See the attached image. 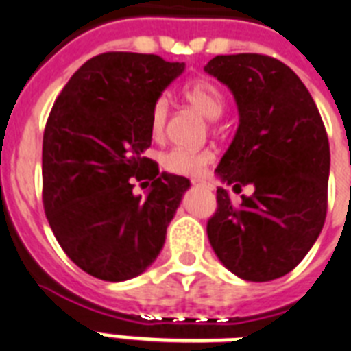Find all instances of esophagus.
<instances>
[{
  "instance_id": "34e87169",
  "label": "esophagus",
  "mask_w": 351,
  "mask_h": 351,
  "mask_svg": "<svg viewBox=\"0 0 351 351\" xmlns=\"http://www.w3.org/2000/svg\"><path fill=\"white\" fill-rule=\"evenodd\" d=\"M191 184L200 185V187H209V184H207L205 180H200V178H193V180H191Z\"/></svg>"
}]
</instances>
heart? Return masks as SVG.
Wrapping results in <instances>:
<instances>
[{"mask_svg": "<svg viewBox=\"0 0 351 351\" xmlns=\"http://www.w3.org/2000/svg\"><path fill=\"white\" fill-rule=\"evenodd\" d=\"M184 97L191 106L196 108L202 115L209 121L220 119L225 110V97L221 90L213 81L198 79V81L187 84L184 90ZM167 113H169V101L167 97H158L151 110V131L153 135H160L166 126ZM213 160V153L207 149H189V147H173L167 151L162 164L171 173L176 175L196 176L202 175L205 166Z\"/></svg>", "mask_w": 351, "mask_h": 351, "instance_id": "b5f03b06", "label": "heart"}]
</instances>
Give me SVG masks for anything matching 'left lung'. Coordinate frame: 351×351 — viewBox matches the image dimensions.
<instances>
[{"instance_id":"8db88e82","label":"left lung","mask_w":351,"mask_h":351,"mask_svg":"<svg viewBox=\"0 0 351 351\" xmlns=\"http://www.w3.org/2000/svg\"><path fill=\"white\" fill-rule=\"evenodd\" d=\"M234 95L240 124L216 176L254 195L230 202L218 187L207 236L225 269L245 281L289 274L326 218L330 146L319 110L287 64L259 53L216 56L204 66Z\"/></svg>"}]
</instances>
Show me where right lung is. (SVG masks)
I'll list each match as a JSON object with an SVG mask.
<instances>
[{"mask_svg":"<svg viewBox=\"0 0 351 351\" xmlns=\"http://www.w3.org/2000/svg\"><path fill=\"white\" fill-rule=\"evenodd\" d=\"M185 62L151 53L92 57L57 97L43 136V204L73 263L102 281L141 276L160 254L191 182L144 156L151 110ZM146 178V197L130 178Z\"/></svg>","mask_w":351,"mask_h":351,"instance_id":"1","label":"right lung"}]
</instances>
